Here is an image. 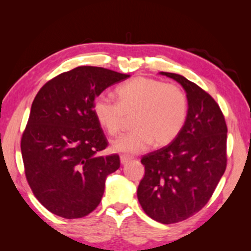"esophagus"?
Returning a JSON list of instances; mask_svg holds the SVG:
<instances>
[{
	"label": "esophagus",
	"instance_id": "obj_1",
	"mask_svg": "<svg viewBox=\"0 0 251 251\" xmlns=\"http://www.w3.org/2000/svg\"><path fill=\"white\" fill-rule=\"evenodd\" d=\"M131 160H132L131 156H128V155H121V156H120V161H121L122 164L128 163L129 161H131Z\"/></svg>",
	"mask_w": 251,
	"mask_h": 251
}]
</instances>
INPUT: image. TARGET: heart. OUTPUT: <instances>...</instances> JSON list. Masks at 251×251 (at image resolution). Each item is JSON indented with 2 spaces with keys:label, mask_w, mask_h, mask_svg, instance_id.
I'll list each match as a JSON object with an SVG mask.
<instances>
[{
  "label": "heart",
  "mask_w": 251,
  "mask_h": 251,
  "mask_svg": "<svg viewBox=\"0 0 251 251\" xmlns=\"http://www.w3.org/2000/svg\"><path fill=\"white\" fill-rule=\"evenodd\" d=\"M118 102L105 96L96 98L94 113L109 136H119L126 119L132 118V131L116 139L113 149L123 153H139L154 143L166 146L184 129L188 115V99L178 85L155 78L138 76L116 89Z\"/></svg>",
  "instance_id": "b5f03b06"
}]
</instances>
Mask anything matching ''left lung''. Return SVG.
I'll list each match as a JSON object with an SVG mask.
<instances>
[{"mask_svg": "<svg viewBox=\"0 0 251 251\" xmlns=\"http://www.w3.org/2000/svg\"><path fill=\"white\" fill-rule=\"evenodd\" d=\"M186 91L188 115L179 136L142 157L145 175L137 197L154 221L175 224L200 211L225 173L227 126L208 92L179 74L161 72Z\"/></svg>", "mask_w": 251, "mask_h": 251, "instance_id": "8db88e82", "label": "left lung"}]
</instances>
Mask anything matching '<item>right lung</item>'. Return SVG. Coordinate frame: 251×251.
<instances>
[{
  "mask_svg": "<svg viewBox=\"0 0 251 251\" xmlns=\"http://www.w3.org/2000/svg\"><path fill=\"white\" fill-rule=\"evenodd\" d=\"M130 75L80 66L48 81L34 98L20 147L26 179L43 207L82 218L100 203L105 180L120 168L94 113L96 98Z\"/></svg>",
  "mask_w": 251,
  "mask_h": 251,
  "instance_id": "1",
  "label": "right lung"
}]
</instances>
